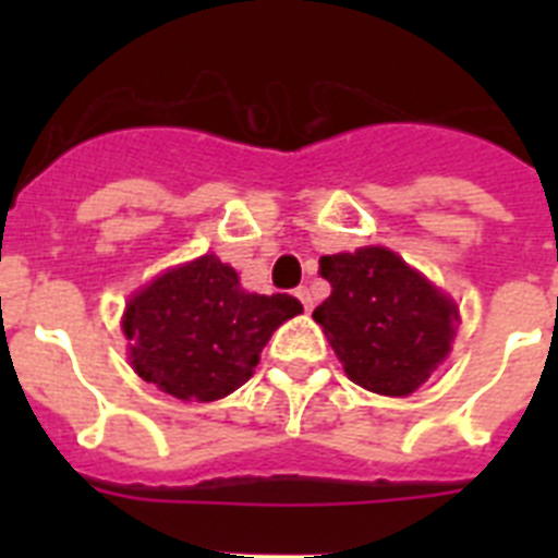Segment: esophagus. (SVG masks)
<instances>
[{"label": "esophagus", "mask_w": 558, "mask_h": 558, "mask_svg": "<svg viewBox=\"0 0 558 558\" xmlns=\"http://www.w3.org/2000/svg\"><path fill=\"white\" fill-rule=\"evenodd\" d=\"M295 295H299V299H302L304 310H307V313H313V307H315V299H313V293H310L307 288H299V290H295Z\"/></svg>", "instance_id": "1"}]
</instances>
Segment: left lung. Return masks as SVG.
<instances>
[{
	"label": "left lung",
	"mask_w": 558,
	"mask_h": 558,
	"mask_svg": "<svg viewBox=\"0 0 558 558\" xmlns=\"http://www.w3.org/2000/svg\"><path fill=\"white\" fill-rule=\"evenodd\" d=\"M318 265L332 293L313 318L347 377L386 397L416 391L450 354L456 302L383 245L322 256Z\"/></svg>",
	"instance_id": "1"
}]
</instances>
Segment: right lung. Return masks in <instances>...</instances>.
I'll return each instance as SVG.
<instances>
[{"label": "right lung", "mask_w": 558, "mask_h": 558, "mask_svg": "<svg viewBox=\"0 0 558 558\" xmlns=\"http://www.w3.org/2000/svg\"><path fill=\"white\" fill-rule=\"evenodd\" d=\"M299 313V299L248 293L231 265L204 254L131 295L122 332L145 383L170 397L215 402L248 383L274 329Z\"/></svg>", "instance_id": "right-lung-1"}]
</instances>
